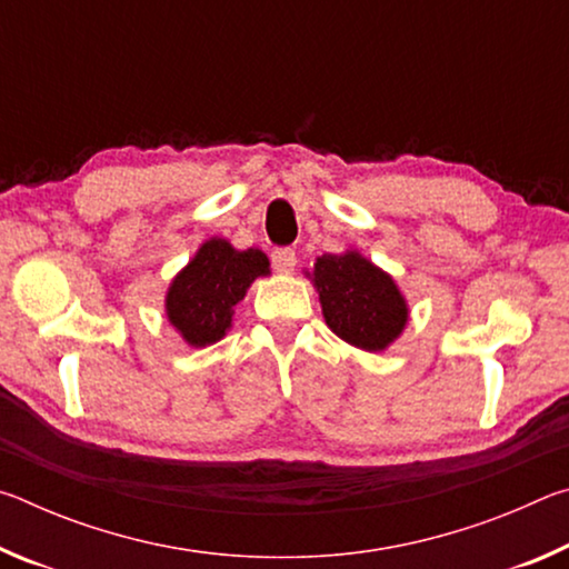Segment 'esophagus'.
<instances>
[{
  "label": "esophagus",
  "instance_id": "34e87169",
  "mask_svg": "<svg viewBox=\"0 0 569 569\" xmlns=\"http://www.w3.org/2000/svg\"><path fill=\"white\" fill-rule=\"evenodd\" d=\"M271 263H273V268L278 273H283V276H288V273H293V268H296V253L291 248H276L273 253H271Z\"/></svg>",
  "mask_w": 569,
  "mask_h": 569
}]
</instances>
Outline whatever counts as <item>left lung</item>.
Here are the masks:
<instances>
[{
	"instance_id": "obj_1",
	"label": "left lung",
	"mask_w": 569,
	"mask_h": 569,
	"mask_svg": "<svg viewBox=\"0 0 569 569\" xmlns=\"http://www.w3.org/2000/svg\"><path fill=\"white\" fill-rule=\"evenodd\" d=\"M319 291L329 329L361 351H383L409 321V303L393 278L359 250L323 253L306 273Z\"/></svg>"
}]
</instances>
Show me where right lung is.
<instances>
[{
    "instance_id": "add662e5",
    "label": "right lung",
    "mask_w": 569,
    "mask_h": 569,
    "mask_svg": "<svg viewBox=\"0 0 569 569\" xmlns=\"http://www.w3.org/2000/svg\"><path fill=\"white\" fill-rule=\"evenodd\" d=\"M261 276H271L263 250H238L226 238H208L168 286L170 326L192 349L220 341L233 326L236 303L243 301L250 283Z\"/></svg>"
}]
</instances>
